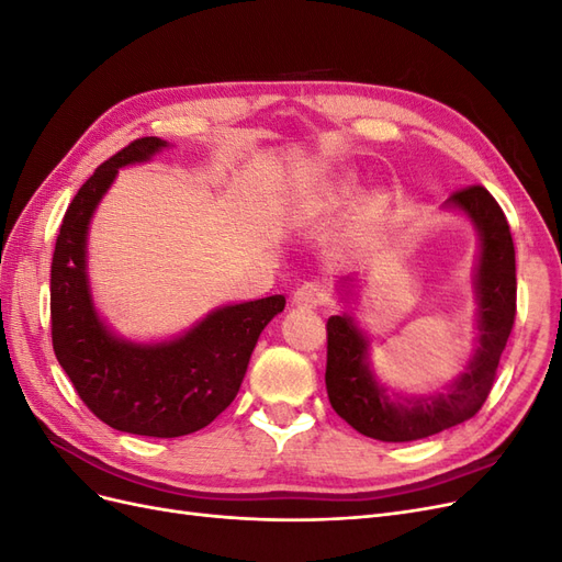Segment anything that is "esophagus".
<instances>
[{
	"instance_id": "34e87169",
	"label": "esophagus",
	"mask_w": 562,
	"mask_h": 562,
	"mask_svg": "<svg viewBox=\"0 0 562 562\" xmlns=\"http://www.w3.org/2000/svg\"><path fill=\"white\" fill-rule=\"evenodd\" d=\"M326 302H328V291H326V285H321L318 281L304 283L293 293V304L302 310H316Z\"/></svg>"
}]
</instances>
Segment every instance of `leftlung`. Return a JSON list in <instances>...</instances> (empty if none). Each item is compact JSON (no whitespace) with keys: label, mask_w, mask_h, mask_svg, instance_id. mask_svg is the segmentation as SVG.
<instances>
[{"label":"left lung","mask_w":562,"mask_h":562,"mask_svg":"<svg viewBox=\"0 0 562 562\" xmlns=\"http://www.w3.org/2000/svg\"><path fill=\"white\" fill-rule=\"evenodd\" d=\"M443 209L459 211L479 234L473 271L475 349L467 370L450 386L429 396H403L378 380L370 366V337L345 312L328 318L326 389L333 411L359 434L407 443L457 427L485 403L499 356L516 318V250L499 203L481 184L454 192ZM342 302L353 295V279L339 283Z\"/></svg>","instance_id":"8db88e82"}]
</instances>
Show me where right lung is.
Instances as JSON below:
<instances>
[{
  "label": "right lung",
  "instance_id": "add662e5",
  "mask_svg": "<svg viewBox=\"0 0 562 562\" xmlns=\"http://www.w3.org/2000/svg\"><path fill=\"white\" fill-rule=\"evenodd\" d=\"M166 147L171 145L161 138H140L98 166L63 217L50 262V337L58 363L108 427L155 438L209 427L239 394L260 333L285 307L283 295L227 304L161 342L119 337L100 318L87 262L91 217L119 168L145 164Z\"/></svg>",
  "mask_w": 562,
  "mask_h": 562
}]
</instances>
